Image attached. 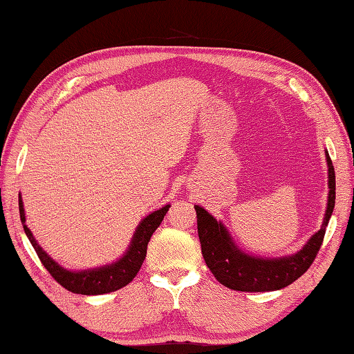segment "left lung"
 I'll return each mask as SVG.
<instances>
[{
    "mask_svg": "<svg viewBox=\"0 0 354 354\" xmlns=\"http://www.w3.org/2000/svg\"><path fill=\"white\" fill-rule=\"evenodd\" d=\"M328 165V203L321 230L308 239L302 250L283 258H256L234 245L223 223H218L203 207L195 205L198 236L207 267L223 286L238 292H274L299 279L313 264L322 245L336 199V176L333 162L325 151Z\"/></svg>",
    "mask_w": 354,
    "mask_h": 354,
    "instance_id": "8db88e82",
    "label": "left lung"
}]
</instances>
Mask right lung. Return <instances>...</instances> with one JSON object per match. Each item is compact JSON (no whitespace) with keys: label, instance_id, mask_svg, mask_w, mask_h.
Here are the masks:
<instances>
[{"label":"right lung","instance_id":"obj_1","mask_svg":"<svg viewBox=\"0 0 354 354\" xmlns=\"http://www.w3.org/2000/svg\"><path fill=\"white\" fill-rule=\"evenodd\" d=\"M19 218L23 223V228L29 238L30 244L33 245L35 252H37L39 261L43 262V266L48 273L52 274V278L57 281L59 286L64 287L66 290L76 295H104L110 292H116L122 287H126L129 282L133 281L135 276L140 272L142 262L147 254V244L151 238V234L162 223L165 213L169 212L170 205H164L161 209L150 213L149 216H145L140 225L136 227L133 238L129 245V250L122 258L118 259L113 264L98 267V268H90V270H81V272H72V270H66L57 264L50 256H48L39 244L35 241L32 232L29 227L26 225V216H24V205L23 199L19 195Z\"/></svg>","mask_w":354,"mask_h":354}]
</instances>
